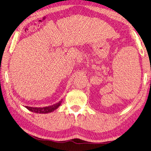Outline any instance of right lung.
Returning <instances> with one entry per match:
<instances>
[{
  "instance_id": "1",
  "label": "right lung",
  "mask_w": 151,
  "mask_h": 151,
  "mask_svg": "<svg viewBox=\"0 0 151 151\" xmlns=\"http://www.w3.org/2000/svg\"><path fill=\"white\" fill-rule=\"evenodd\" d=\"M62 100L59 101L58 103L52 105L50 106L47 107H28L25 106L28 110L33 112V113H39V114H45V113H51V112L54 111L55 110L57 109V108L59 107V106L61 105Z\"/></svg>"
}]
</instances>
